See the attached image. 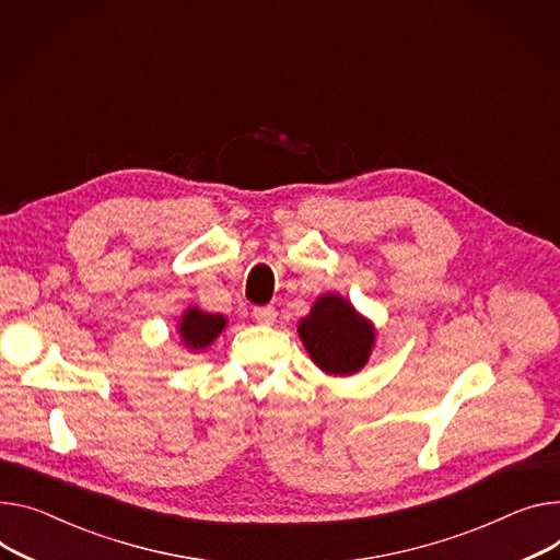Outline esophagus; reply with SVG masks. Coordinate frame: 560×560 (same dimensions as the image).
I'll list each match as a JSON object with an SVG mask.
<instances>
[{
	"label": "esophagus",
	"instance_id": "1",
	"mask_svg": "<svg viewBox=\"0 0 560 560\" xmlns=\"http://www.w3.org/2000/svg\"><path fill=\"white\" fill-rule=\"evenodd\" d=\"M257 323L260 325H273L276 323V310L273 307H253V314H250Z\"/></svg>",
	"mask_w": 560,
	"mask_h": 560
}]
</instances>
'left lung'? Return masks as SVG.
<instances>
[{"label":"left lung","instance_id":"1","mask_svg":"<svg viewBox=\"0 0 560 560\" xmlns=\"http://www.w3.org/2000/svg\"><path fill=\"white\" fill-rule=\"evenodd\" d=\"M298 334L312 361L331 376L357 374L374 348V325L350 300L336 293L320 295L310 316L298 323Z\"/></svg>","mask_w":560,"mask_h":560}]
</instances>
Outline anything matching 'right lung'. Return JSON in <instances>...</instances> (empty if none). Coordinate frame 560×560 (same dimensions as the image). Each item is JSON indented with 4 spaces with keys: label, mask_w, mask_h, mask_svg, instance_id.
<instances>
[{
    "label": "right lung",
    "mask_w": 560,
    "mask_h": 560,
    "mask_svg": "<svg viewBox=\"0 0 560 560\" xmlns=\"http://www.w3.org/2000/svg\"><path fill=\"white\" fill-rule=\"evenodd\" d=\"M224 327H226V318L222 314H208V312H201L199 307H188L179 320L177 331L188 350L201 352L222 334Z\"/></svg>",
    "instance_id": "1"
}]
</instances>
